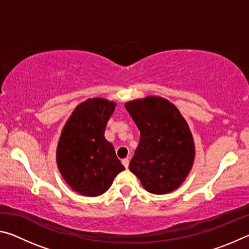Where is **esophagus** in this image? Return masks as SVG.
<instances>
[{"label": "esophagus", "mask_w": 249, "mask_h": 249, "mask_svg": "<svg viewBox=\"0 0 249 249\" xmlns=\"http://www.w3.org/2000/svg\"><path fill=\"white\" fill-rule=\"evenodd\" d=\"M122 163H123V166L126 168V169H127L128 165H129V160L127 158H125V159L122 160Z\"/></svg>", "instance_id": "obj_1"}]
</instances>
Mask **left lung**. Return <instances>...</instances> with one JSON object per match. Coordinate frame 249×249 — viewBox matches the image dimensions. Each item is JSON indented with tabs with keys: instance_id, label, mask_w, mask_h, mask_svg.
<instances>
[{
	"instance_id": "1",
	"label": "left lung",
	"mask_w": 249,
	"mask_h": 249,
	"mask_svg": "<svg viewBox=\"0 0 249 249\" xmlns=\"http://www.w3.org/2000/svg\"><path fill=\"white\" fill-rule=\"evenodd\" d=\"M141 132L129 170L147 191L165 195L183 182L195 159V144L187 122L169 101L158 96L125 104Z\"/></svg>"
}]
</instances>
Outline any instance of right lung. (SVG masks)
<instances>
[{"label":"right lung","instance_id":"obj_1","mask_svg":"<svg viewBox=\"0 0 249 249\" xmlns=\"http://www.w3.org/2000/svg\"><path fill=\"white\" fill-rule=\"evenodd\" d=\"M114 107V102L104 99L87 100L75 107L62 129L57 147L59 171L82 196L103 195L125 169L104 137Z\"/></svg>","mask_w":249,"mask_h":249}]
</instances>
